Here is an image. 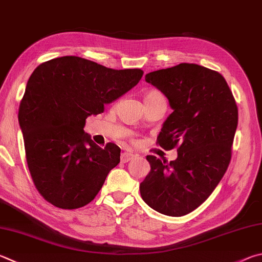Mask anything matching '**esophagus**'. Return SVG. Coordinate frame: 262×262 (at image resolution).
<instances>
[{
	"label": "esophagus",
	"mask_w": 262,
	"mask_h": 262,
	"mask_svg": "<svg viewBox=\"0 0 262 262\" xmlns=\"http://www.w3.org/2000/svg\"><path fill=\"white\" fill-rule=\"evenodd\" d=\"M133 158H134V155L129 154V152H122L120 156V159L122 163H128V161L132 160Z\"/></svg>",
	"instance_id": "esophagus-1"
}]
</instances>
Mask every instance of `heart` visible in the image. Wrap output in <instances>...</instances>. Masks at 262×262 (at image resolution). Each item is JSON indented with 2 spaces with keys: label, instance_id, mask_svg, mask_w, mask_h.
Segmentation results:
<instances>
[{
  "label": "heart",
  "instance_id": "obj_1",
  "mask_svg": "<svg viewBox=\"0 0 262 262\" xmlns=\"http://www.w3.org/2000/svg\"><path fill=\"white\" fill-rule=\"evenodd\" d=\"M152 95H163V94H161L160 92H158V90H151V92H149V93L145 95V97L146 96H152Z\"/></svg>",
  "mask_w": 262,
  "mask_h": 262
}]
</instances>
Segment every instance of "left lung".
Here are the masks:
<instances>
[{"label":"left lung","instance_id":"obj_1","mask_svg":"<svg viewBox=\"0 0 262 262\" xmlns=\"http://www.w3.org/2000/svg\"><path fill=\"white\" fill-rule=\"evenodd\" d=\"M173 112L157 137L165 150L178 149L172 161L147 156L150 173L140 184L143 201L157 212L182 216L210 197L231 159L238 108L227 81L216 71L182 63L145 75Z\"/></svg>","mask_w":262,"mask_h":262}]
</instances>
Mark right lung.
<instances>
[{"mask_svg": "<svg viewBox=\"0 0 262 262\" xmlns=\"http://www.w3.org/2000/svg\"><path fill=\"white\" fill-rule=\"evenodd\" d=\"M140 69L113 70L77 56L40 64L28 79L19 105L27 166L35 188L63 210L87 205L120 163V147L104 149L84 134L88 116L130 90Z\"/></svg>", "mask_w": 262, "mask_h": 262, "instance_id": "add662e5", "label": "right lung"}]
</instances>
